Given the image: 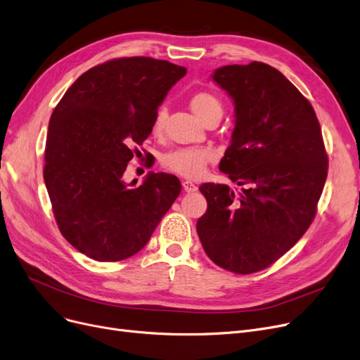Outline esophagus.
<instances>
[{"label": "esophagus", "mask_w": 360, "mask_h": 360, "mask_svg": "<svg viewBox=\"0 0 360 360\" xmlns=\"http://www.w3.org/2000/svg\"><path fill=\"white\" fill-rule=\"evenodd\" d=\"M182 188H184L185 193H194V191H197V185L193 184L191 181H184L182 182Z\"/></svg>", "instance_id": "esophagus-1"}]
</instances>
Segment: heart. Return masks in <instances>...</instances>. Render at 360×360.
Segmentation results:
<instances>
[{"mask_svg": "<svg viewBox=\"0 0 360 360\" xmlns=\"http://www.w3.org/2000/svg\"><path fill=\"white\" fill-rule=\"evenodd\" d=\"M193 113L202 122L216 110H222L219 101L210 92H197L190 100ZM166 107H160L153 120V134L160 135L166 123ZM214 153L210 148H179L166 153L162 159V165L166 170L184 178H198L206 166L213 162Z\"/></svg>", "mask_w": 360, "mask_h": 360, "instance_id": "heart-1", "label": "heart"}]
</instances>
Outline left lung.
I'll use <instances>...</instances> for the list:
<instances>
[{
	"instance_id": "8db88e82",
	"label": "left lung",
	"mask_w": 360,
	"mask_h": 360,
	"mask_svg": "<svg viewBox=\"0 0 360 360\" xmlns=\"http://www.w3.org/2000/svg\"><path fill=\"white\" fill-rule=\"evenodd\" d=\"M212 79L236 105L219 170L243 188L202 184L207 210L197 233L217 266L247 275L303 237L316 214L328 158L314 107L279 70L253 61L219 68Z\"/></svg>"
}]
</instances>
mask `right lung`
<instances>
[{
    "label": "right lung",
    "instance_id": "add662e5",
    "mask_svg": "<svg viewBox=\"0 0 360 360\" xmlns=\"http://www.w3.org/2000/svg\"><path fill=\"white\" fill-rule=\"evenodd\" d=\"M186 69L151 57H122L86 70L49 123L44 181L63 237L85 256L117 262L138 253L181 193L175 175L123 181L136 146Z\"/></svg>",
    "mask_w": 360,
    "mask_h": 360
}]
</instances>
